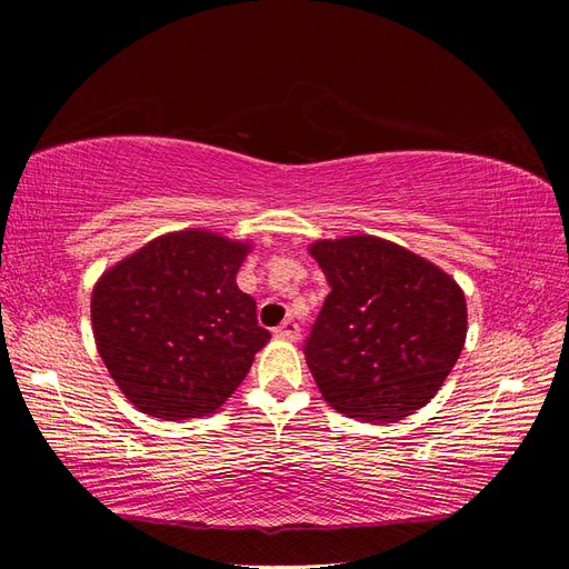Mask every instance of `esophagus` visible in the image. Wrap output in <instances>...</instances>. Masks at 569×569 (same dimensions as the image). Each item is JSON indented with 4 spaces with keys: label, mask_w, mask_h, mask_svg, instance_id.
Returning a JSON list of instances; mask_svg holds the SVG:
<instances>
[{
    "label": "esophagus",
    "mask_w": 569,
    "mask_h": 569,
    "mask_svg": "<svg viewBox=\"0 0 569 569\" xmlns=\"http://www.w3.org/2000/svg\"><path fill=\"white\" fill-rule=\"evenodd\" d=\"M274 337L287 339V341H297L301 337V327L291 318H287L280 327H274Z\"/></svg>",
    "instance_id": "34e87169"
}]
</instances>
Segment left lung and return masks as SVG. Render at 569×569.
<instances>
[{
	"label": "left lung",
	"instance_id": "8db88e82",
	"mask_svg": "<svg viewBox=\"0 0 569 569\" xmlns=\"http://www.w3.org/2000/svg\"><path fill=\"white\" fill-rule=\"evenodd\" d=\"M308 251L330 284L303 347L322 399L363 422H396L427 406L468 335L458 282L372 234L318 239Z\"/></svg>",
	"mask_w": 569,
	"mask_h": 569
}]
</instances>
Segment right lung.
I'll use <instances>...</instances> for the list:
<instances>
[{
	"mask_svg": "<svg viewBox=\"0 0 569 569\" xmlns=\"http://www.w3.org/2000/svg\"><path fill=\"white\" fill-rule=\"evenodd\" d=\"M249 242L168 232L101 274L92 330L101 360L147 416H211L242 385L270 332L237 287Z\"/></svg>",
	"mask_w": 569,
	"mask_h": 569,
	"instance_id": "1",
	"label": "right lung"
}]
</instances>
